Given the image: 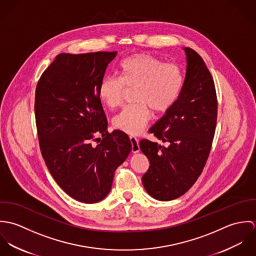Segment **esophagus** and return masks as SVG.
<instances>
[{
	"label": "esophagus",
	"instance_id": "1",
	"mask_svg": "<svg viewBox=\"0 0 256 256\" xmlns=\"http://www.w3.org/2000/svg\"><path fill=\"white\" fill-rule=\"evenodd\" d=\"M130 142H131V146H132V152H140V146H139V140L137 137L135 136H129Z\"/></svg>",
	"mask_w": 256,
	"mask_h": 256
}]
</instances>
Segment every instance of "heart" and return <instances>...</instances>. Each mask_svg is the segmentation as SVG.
I'll return each mask as SVG.
<instances>
[{
    "mask_svg": "<svg viewBox=\"0 0 256 256\" xmlns=\"http://www.w3.org/2000/svg\"><path fill=\"white\" fill-rule=\"evenodd\" d=\"M118 78L108 76L98 86V96L110 110L122 104L125 88H133L135 104L116 115L114 128L127 134L141 133L150 119V110L164 113L172 108L182 90L184 76L178 63L162 60L146 53L122 60L117 68Z\"/></svg>",
    "mask_w": 256,
    "mask_h": 256,
    "instance_id": "heart-1",
    "label": "heart"
}]
</instances>
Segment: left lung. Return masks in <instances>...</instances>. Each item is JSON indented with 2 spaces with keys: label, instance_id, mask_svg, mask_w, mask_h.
Instances as JSON below:
<instances>
[{
  "label": "left lung",
  "instance_id": "8db88e82",
  "mask_svg": "<svg viewBox=\"0 0 256 256\" xmlns=\"http://www.w3.org/2000/svg\"><path fill=\"white\" fill-rule=\"evenodd\" d=\"M184 51L187 67L180 96L148 130L166 146L148 139L140 142L150 162L143 185L160 201L180 197L196 182L208 160L217 124L213 78L196 51L188 47Z\"/></svg>",
  "mask_w": 256,
  "mask_h": 256
}]
</instances>
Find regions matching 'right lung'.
I'll list each match as a JSON object with an SVG mask.
<instances>
[{
    "label": "right lung",
    "mask_w": 256,
    "mask_h": 256,
    "mask_svg": "<svg viewBox=\"0 0 256 256\" xmlns=\"http://www.w3.org/2000/svg\"><path fill=\"white\" fill-rule=\"evenodd\" d=\"M116 54L61 53L37 82L34 111L41 154L54 180L82 203H96L110 193L115 170L132 148L126 133L108 131L98 96Z\"/></svg>",
    "instance_id": "1"
}]
</instances>
